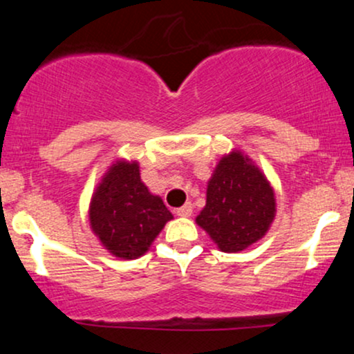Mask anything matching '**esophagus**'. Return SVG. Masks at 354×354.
Wrapping results in <instances>:
<instances>
[{
	"label": "esophagus",
	"mask_w": 354,
	"mask_h": 354,
	"mask_svg": "<svg viewBox=\"0 0 354 354\" xmlns=\"http://www.w3.org/2000/svg\"><path fill=\"white\" fill-rule=\"evenodd\" d=\"M176 214L181 218L191 216V214H193V205H191V203H186L185 206H181V208L176 209Z\"/></svg>",
	"instance_id": "34e87169"
}]
</instances>
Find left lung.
<instances>
[{
  "mask_svg": "<svg viewBox=\"0 0 354 354\" xmlns=\"http://www.w3.org/2000/svg\"><path fill=\"white\" fill-rule=\"evenodd\" d=\"M274 216V189L265 173L239 149L225 154L211 174L196 225L219 250L238 253L265 236Z\"/></svg>",
  "mask_w": 354,
  "mask_h": 354,
  "instance_id": "left-lung-1",
  "label": "left lung"
}]
</instances>
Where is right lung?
<instances>
[{"label": "right lung", "instance_id": "1", "mask_svg": "<svg viewBox=\"0 0 354 354\" xmlns=\"http://www.w3.org/2000/svg\"><path fill=\"white\" fill-rule=\"evenodd\" d=\"M173 214L141 181L138 161L116 160L103 174L89 203V226L116 258L143 256Z\"/></svg>", "mask_w": 354, "mask_h": 354}]
</instances>
